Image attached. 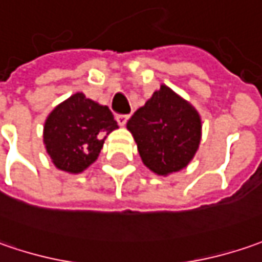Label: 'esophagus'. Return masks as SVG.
<instances>
[{"label":"esophagus","mask_w":262,"mask_h":262,"mask_svg":"<svg viewBox=\"0 0 262 262\" xmlns=\"http://www.w3.org/2000/svg\"><path fill=\"white\" fill-rule=\"evenodd\" d=\"M116 120L117 123L120 124V126H124L127 120H129V116H126V114H119V116H116Z\"/></svg>","instance_id":"34e87169"}]
</instances>
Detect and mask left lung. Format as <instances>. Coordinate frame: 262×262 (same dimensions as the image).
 <instances>
[{"mask_svg":"<svg viewBox=\"0 0 262 262\" xmlns=\"http://www.w3.org/2000/svg\"><path fill=\"white\" fill-rule=\"evenodd\" d=\"M126 127L138 145L142 162L162 177L184 169L202 140L199 112L164 84L135 112Z\"/></svg>","mask_w":262,"mask_h":262,"instance_id":"obj_1","label":"left lung"}]
</instances>
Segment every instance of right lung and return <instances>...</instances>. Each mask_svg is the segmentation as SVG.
<instances>
[{
    "label": "right lung",
    "instance_id": "1",
    "mask_svg": "<svg viewBox=\"0 0 262 262\" xmlns=\"http://www.w3.org/2000/svg\"><path fill=\"white\" fill-rule=\"evenodd\" d=\"M116 129L119 126L107 105L75 93L46 117L43 143L58 169L81 174L97 161L104 140Z\"/></svg>",
    "mask_w": 262,
    "mask_h": 262
}]
</instances>
